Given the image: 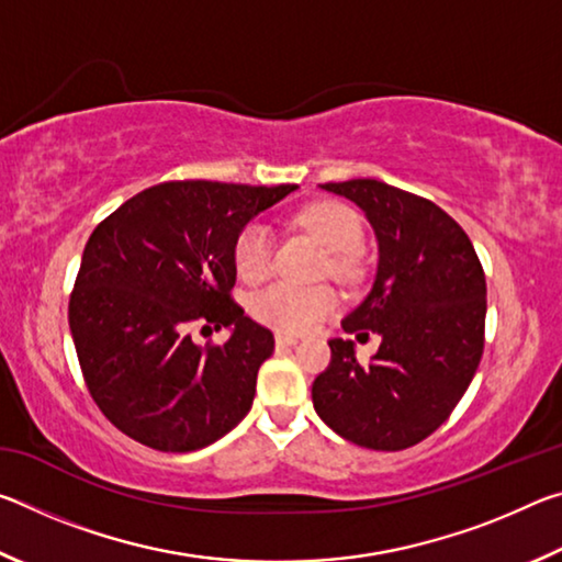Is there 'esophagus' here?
<instances>
[{
	"label": "esophagus",
	"instance_id": "esophagus-1",
	"mask_svg": "<svg viewBox=\"0 0 562 562\" xmlns=\"http://www.w3.org/2000/svg\"><path fill=\"white\" fill-rule=\"evenodd\" d=\"M297 341H300V337L284 335V331H278V335H274V345L278 347H292V345H297Z\"/></svg>",
	"mask_w": 562,
	"mask_h": 562
}]
</instances>
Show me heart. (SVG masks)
<instances>
[{
	"label": "heart",
	"instance_id": "obj_1",
	"mask_svg": "<svg viewBox=\"0 0 562 562\" xmlns=\"http://www.w3.org/2000/svg\"><path fill=\"white\" fill-rule=\"evenodd\" d=\"M294 221L312 237H317L329 252H335V258L329 260L331 274L351 278V272H355V255L351 252L364 237L359 213L345 203L319 201L302 207ZM233 262L245 282H260L268 278L274 268V235L270 225L260 221L247 223L233 245ZM335 307V292L325 284L302 288V284L292 282H272L250 297V315L255 319L272 329L290 331V335L312 329L317 322L331 315Z\"/></svg>",
	"mask_w": 562,
	"mask_h": 562
}]
</instances>
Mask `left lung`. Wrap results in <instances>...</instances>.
Returning <instances> with one entry per match:
<instances>
[{
    "label": "left lung",
    "mask_w": 562,
    "mask_h": 562,
    "mask_svg": "<svg viewBox=\"0 0 562 562\" xmlns=\"http://www.w3.org/2000/svg\"><path fill=\"white\" fill-rule=\"evenodd\" d=\"M367 213L379 240L372 292L341 322L347 335H382L361 364L331 339L312 404L329 429L374 451L431 436L469 389L486 345V274L469 235L429 198L355 178L322 186Z\"/></svg>",
    "instance_id": "left-lung-1"
}]
</instances>
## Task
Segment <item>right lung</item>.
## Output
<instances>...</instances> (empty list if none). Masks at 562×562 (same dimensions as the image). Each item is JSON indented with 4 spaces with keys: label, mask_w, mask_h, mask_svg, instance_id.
Masks as SVG:
<instances>
[{
    "label": "right lung",
    "mask_w": 562,
    "mask_h": 562,
    "mask_svg": "<svg viewBox=\"0 0 562 562\" xmlns=\"http://www.w3.org/2000/svg\"><path fill=\"white\" fill-rule=\"evenodd\" d=\"M297 186L166 180L97 225L69 294L83 382L101 414L156 451H195L250 412L268 327L233 297L243 227ZM236 325L225 346L189 329Z\"/></svg>",
    "instance_id": "right-lung-1"
}]
</instances>
